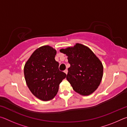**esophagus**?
<instances>
[{"label": "esophagus", "mask_w": 127, "mask_h": 127, "mask_svg": "<svg viewBox=\"0 0 127 127\" xmlns=\"http://www.w3.org/2000/svg\"><path fill=\"white\" fill-rule=\"evenodd\" d=\"M64 72L66 74H67V73H68V70H67V69H65V70L64 71Z\"/></svg>", "instance_id": "1"}]
</instances>
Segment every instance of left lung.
I'll list each match as a JSON object with an SVG mask.
<instances>
[{"label":"left lung","mask_w":127,"mask_h":127,"mask_svg":"<svg viewBox=\"0 0 127 127\" xmlns=\"http://www.w3.org/2000/svg\"><path fill=\"white\" fill-rule=\"evenodd\" d=\"M60 52L68 57L70 67L66 78L77 93L89 96L96 91L103 76L100 60L89 47L79 43L62 49Z\"/></svg>","instance_id":"8db88e82"}]
</instances>
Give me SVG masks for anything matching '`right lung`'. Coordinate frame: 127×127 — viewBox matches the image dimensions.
I'll return each mask as SVG.
<instances>
[{
	"label": "right lung",
	"mask_w": 127,
	"mask_h": 127,
	"mask_svg": "<svg viewBox=\"0 0 127 127\" xmlns=\"http://www.w3.org/2000/svg\"><path fill=\"white\" fill-rule=\"evenodd\" d=\"M56 54L57 51L52 47L41 46L34 51L24 66L25 78L30 91L45 101L55 97L60 83L66 76L59 70Z\"/></svg>",
	"instance_id": "right-lung-1"
}]
</instances>
